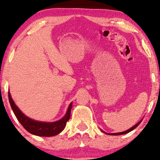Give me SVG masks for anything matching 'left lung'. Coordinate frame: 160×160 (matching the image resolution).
Returning a JSON list of instances; mask_svg holds the SVG:
<instances>
[{"mask_svg": "<svg viewBox=\"0 0 160 160\" xmlns=\"http://www.w3.org/2000/svg\"><path fill=\"white\" fill-rule=\"evenodd\" d=\"M142 121V120H141ZM141 121H140L138 123H137L136 124H135V125H134L132 127V128H131L130 129H129V130H126V131H124V132H117V133H106V132H103V131H102H102L103 132H105V133H106V134H108V135H124V134H126V133H128V132H131V131L132 130H134L135 128H136L140 124V123H141Z\"/></svg>", "mask_w": 160, "mask_h": 160, "instance_id": "1", "label": "left lung"}]
</instances>
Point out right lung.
<instances>
[{
  "label": "right lung",
  "instance_id": "1",
  "mask_svg": "<svg viewBox=\"0 0 160 160\" xmlns=\"http://www.w3.org/2000/svg\"><path fill=\"white\" fill-rule=\"evenodd\" d=\"M8 94L11 107H12L17 119H18V121L23 126V128L28 132H29L32 135L44 137H51L58 135L64 130L67 122L68 121L70 117H71L72 102L70 104L68 108L66 114L65 115V117L62 119L59 120V121L54 122H43L31 119L30 118L26 117L19 110L18 107L15 105L14 100H12V97H11L9 92H8Z\"/></svg>",
  "mask_w": 160,
  "mask_h": 160
}]
</instances>
